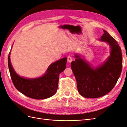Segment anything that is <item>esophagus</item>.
Returning a JSON list of instances; mask_svg holds the SVG:
<instances>
[{
    "label": "esophagus",
    "mask_w": 127,
    "mask_h": 127,
    "mask_svg": "<svg viewBox=\"0 0 127 127\" xmlns=\"http://www.w3.org/2000/svg\"><path fill=\"white\" fill-rule=\"evenodd\" d=\"M67 58H68V62H69V63H71V61H72V57H71V56H68V57H67Z\"/></svg>",
    "instance_id": "obj_1"
}]
</instances>
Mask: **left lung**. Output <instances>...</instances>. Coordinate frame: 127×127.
Wrapping results in <instances>:
<instances>
[{
	"label": "left lung",
	"mask_w": 127,
	"mask_h": 127,
	"mask_svg": "<svg viewBox=\"0 0 127 127\" xmlns=\"http://www.w3.org/2000/svg\"><path fill=\"white\" fill-rule=\"evenodd\" d=\"M99 41L105 42L111 47L110 56L102 64L92 68L85 60L75 55L71 68L77 81L79 93L86 98H97L112 90L120 77L122 68L120 47L106 31Z\"/></svg>",
	"instance_id": "left-lung-1"
}]
</instances>
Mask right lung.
Listing matches in <instances>:
<instances>
[{
	"label": "right lung",
	"mask_w": 127,
	"mask_h": 127,
	"mask_svg": "<svg viewBox=\"0 0 127 127\" xmlns=\"http://www.w3.org/2000/svg\"><path fill=\"white\" fill-rule=\"evenodd\" d=\"M10 54L8 58V64L11 80L15 87L21 93L29 97L45 99L55 95L58 89L59 75L66 67L67 58L65 57L50 64L43 76L30 79L18 75L11 66Z\"/></svg>",
	"instance_id": "right-lung-1"
}]
</instances>
